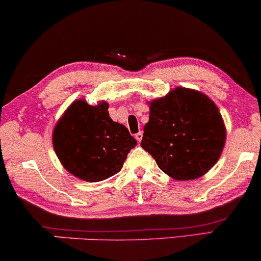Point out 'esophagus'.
<instances>
[{
	"label": "esophagus",
	"instance_id": "esophagus-1",
	"mask_svg": "<svg viewBox=\"0 0 261 261\" xmlns=\"http://www.w3.org/2000/svg\"><path fill=\"white\" fill-rule=\"evenodd\" d=\"M135 139H137L138 142H140L142 140V132H139V133L135 134Z\"/></svg>",
	"mask_w": 261,
	"mask_h": 261
}]
</instances>
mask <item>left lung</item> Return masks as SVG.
Returning <instances> with one entry per match:
<instances>
[{"label": "left lung", "mask_w": 261, "mask_h": 261, "mask_svg": "<svg viewBox=\"0 0 261 261\" xmlns=\"http://www.w3.org/2000/svg\"><path fill=\"white\" fill-rule=\"evenodd\" d=\"M148 105L141 147L159 169L177 180L208 172L226 144V126L215 103L201 91L178 87Z\"/></svg>", "instance_id": "left-lung-1"}]
</instances>
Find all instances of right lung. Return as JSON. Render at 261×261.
I'll use <instances>...</instances> for the list:
<instances>
[{
    "label": "right lung",
    "mask_w": 261,
    "mask_h": 261,
    "mask_svg": "<svg viewBox=\"0 0 261 261\" xmlns=\"http://www.w3.org/2000/svg\"><path fill=\"white\" fill-rule=\"evenodd\" d=\"M106 101L90 106L76 99L56 123L53 148L67 172L84 181H101L122 169L137 140L112 120Z\"/></svg>",
    "instance_id": "obj_1"
}]
</instances>
